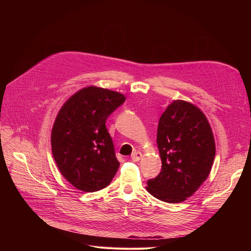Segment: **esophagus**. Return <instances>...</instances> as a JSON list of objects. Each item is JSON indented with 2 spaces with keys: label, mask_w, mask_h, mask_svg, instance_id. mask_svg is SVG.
<instances>
[{
  "label": "esophagus",
  "mask_w": 251,
  "mask_h": 251,
  "mask_svg": "<svg viewBox=\"0 0 251 251\" xmlns=\"http://www.w3.org/2000/svg\"><path fill=\"white\" fill-rule=\"evenodd\" d=\"M141 157H142V155H141V153L139 151H135L134 153L132 154V156H131V159L133 161H139L140 159H141Z\"/></svg>",
  "instance_id": "obj_1"
}]
</instances>
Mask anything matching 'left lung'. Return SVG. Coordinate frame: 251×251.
Returning <instances> with one entry per match:
<instances>
[{
  "label": "left lung",
  "instance_id": "obj_1",
  "mask_svg": "<svg viewBox=\"0 0 251 251\" xmlns=\"http://www.w3.org/2000/svg\"><path fill=\"white\" fill-rule=\"evenodd\" d=\"M157 144L161 172L148 180L147 191L168 203L184 201L206 180L215 159L216 144L206 117L192 103L172 100L159 119Z\"/></svg>",
  "mask_w": 251,
  "mask_h": 251
}]
</instances>
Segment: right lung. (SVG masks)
Instances as JSON below:
<instances>
[{
    "label": "right lung",
    "mask_w": 251,
    "mask_h": 251,
    "mask_svg": "<svg viewBox=\"0 0 251 251\" xmlns=\"http://www.w3.org/2000/svg\"><path fill=\"white\" fill-rule=\"evenodd\" d=\"M126 98L114 91L88 87L60 109L51 133L53 158L76 188L93 193L107 187L119 168L105 121Z\"/></svg>",
    "instance_id": "obj_1"
}]
</instances>
